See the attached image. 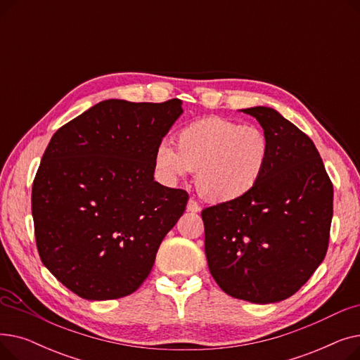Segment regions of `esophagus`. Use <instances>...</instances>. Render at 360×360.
Returning a JSON list of instances; mask_svg holds the SVG:
<instances>
[{
  "label": "esophagus",
  "instance_id": "esophagus-1",
  "mask_svg": "<svg viewBox=\"0 0 360 360\" xmlns=\"http://www.w3.org/2000/svg\"><path fill=\"white\" fill-rule=\"evenodd\" d=\"M186 210L191 212V213H198L201 210V207H200V204L195 200L191 198L190 201H188V204H186Z\"/></svg>",
  "mask_w": 360,
  "mask_h": 360
}]
</instances>
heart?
Returning <instances> with one entry per match:
<instances>
[{
	"label": "heart",
	"mask_w": 360,
	"mask_h": 360,
	"mask_svg": "<svg viewBox=\"0 0 360 360\" xmlns=\"http://www.w3.org/2000/svg\"><path fill=\"white\" fill-rule=\"evenodd\" d=\"M175 146L162 143L155 156L159 174L169 182L197 172V188L214 202H232L251 194L270 160V140L257 125L209 117L182 127Z\"/></svg>",
	"instance_id": "heart-1"
}]
</instances>
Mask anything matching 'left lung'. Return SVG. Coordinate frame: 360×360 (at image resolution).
Listing matches in <instances>:
<instances>
[{
	"instance_id": "obj_1",
	"label": "left lung",
	"mask_w": 360,
	"mask_h": 360,
	"mask_svg": "<svg viewBox=\"0 0 360 360\" xmlns=\"http://www.w3.org/2000/svg\"><path fill=\"white\" fill-rule=\"evenodd\" d=\"M270 140L255 190L201 212L204 248L220 289L252 304L295 295L323 262L333 219V182L312 140L278 112L243 109Z\"/></svg>"
}]
</instances>
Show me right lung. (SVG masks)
I'll return each instance as SVG.
<instances>
[{
    "label": "right lung",
    "mask_w": 360,
    "mask_h": 360,
    "mask_svg": "<svg viewBox=\"0 0 360 360\" xmlns=\"http://www.w3.org/2000/svg\"><path fill=\"white\" fill-rule=\"evenodd\" d=\"M182 102L103 101L52 136L32 186L44 266L87 300L136 292L188 193L155 181L156 150Z\"/></svg>",
    "instance_id": "right-lung-1"
}]
</instances>
